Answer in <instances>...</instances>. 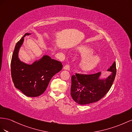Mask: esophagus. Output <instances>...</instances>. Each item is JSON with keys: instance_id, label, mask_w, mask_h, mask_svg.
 I'll return each mask as SVG.
<instances>
[{"instance_id": "esophagus-1", "label": "esophagus", "mask_w": 132, "mask_h": 132, "mask_svg": "<svg viewBox=\"0 0 132 132\" xmlns=\"http://www.w3.org/2000/svg\"><path fill=\"white\" fill-rule=\"evenodd\" d=\"M70 67L69 65H66L65 66L63 67V69L64 70H70Z\"/></svg>"}]
</instances>
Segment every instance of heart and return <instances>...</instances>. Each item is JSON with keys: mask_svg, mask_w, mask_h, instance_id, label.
Segmentation results:
<instances>
[{"mask_svg": "<svg viewBox=\"0 0 132 132\" xmlns=\"http://www.w3.org/2000/svg\"><path fill=\"white\" fill-rule=\"evenodd\" d=\"M83 58L79 63L80 69L83 71H90L98 66L101 62V58L98 55H92L94 50L90 47L82 46L77 48Z\"/></svg>", "mask_w": 132, "mask_h": 132, "instance_id": "obj_1", "label": "heart"}]
</instances>
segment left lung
Here are the masks:
<instances>
[{
  "label": "left lung",
  "mask_w": 132,
  "mask_h": 132,
  "mask_svg": "<svg viewBox=\"0 0 132 132\" xmlns=\"http://www.w3.org/2000/svg\"><path fill=\"white\" fill-rule=\"evenodd\" d=\"M111 74L106 79H100L101 72L92 75L76 73L71 76V95L80 105H85L99 101L109 92L116 75L114 62L109 69Z\"/></svg>",
  "instance_id": "8db88e82"
}]
</instances>
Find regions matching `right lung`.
Instances as JSON below:
<instances>
[{"mask_svg": "<svg viewBox=\"0 0 132 132\" xmlns=\"http://www.w3.org/2000/svg\"><path fill=\"white\" fill-rule=\"evenodd\" d=\"M27 33L16 43L11 60V75L16 89L29 97H37L45 92L52 77L62 69V63L52 59L47 55L36 60L32 64L21 61L18 57L19 51L24 42Z\"/></svg>", "mask_w": 132, "mask_h": 132, "instance_id": "1", "label": "right lung"}]
</instances>
